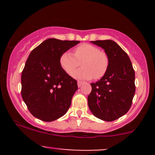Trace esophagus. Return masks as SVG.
Masks as SVG:
<instances>
[{
	"label": "esophagus",
	"instance_id": "obj_1",
	"mask_svg": "<svg viewBox=\"0 0 155 155\" xmlns=\"http://www.w3.org/2000/svg\"><path fill=\"white\" fill-rule=\"evenodd\" d=\"M84 84V82H82V81H77V85H78V87H80L81 86V85H82Z\"/></svg>",
	"mask_w": 155,
	"mask_h": 155
}]
</instances>
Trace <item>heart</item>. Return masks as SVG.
Returning a JSON list of instances; mask_svg holds the SVG:
<instances>
[{
    "mask_svg": "<svg viewBox=\"0 0 155 155\" xmlns=\"http://www.w3.org/2000/svg\"><path fill=\"white\" fill-rule=\"evenodd\" d=\"M81 63L83 68L74 73V77L80 79H98L107 71L109 60L106 51L89 44H81L76 47L74 55L65 51L60 58L62 68L68 75H71Z\"/></svg>",
    "mask_w": 155,
    "mask_h": 155,
    "instance_id": "obj_1",
    "label": "heart"
}]
</instances>
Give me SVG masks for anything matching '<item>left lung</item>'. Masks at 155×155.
<instances>
[{
	"label": "left lung",
	"instance_id": "1",
	"mask_svg": "<svg viewBox=\"0 0 155 155\" xmlns=\"http://www.w3.org/2000/svg\"><path fill=\"white\" fill-rule=\"evenodd\" d=\"M91 42L104 49L109 65L105 75L91 84L88 106L97 118L111 122L125 114L132 105L136 92L134 69L128 55L115 41Z\"/></svg>",
	"mask_w": 155,
	"mask_h": 155
}]
</instances>
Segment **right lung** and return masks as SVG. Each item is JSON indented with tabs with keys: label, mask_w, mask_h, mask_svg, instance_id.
<instances>
[{
	"label": "right lung",
	"mask_w": 155,
	"mask_h": 155,
	"mask_svg": "<svg viewBox=\"0 0 155 155\" xmlns=\"http://www.w3.org/2000/svg\"><path fill=\"white\" fill-rule=\"evenodd\" d=\"M79 43L49 38L29 54L21 76V94L28 110L39 120H56L70 108L77 81L62 68L60 58Z\"/></svg>",
	"instance_id": "right-lung-1"
}]
</instances>
